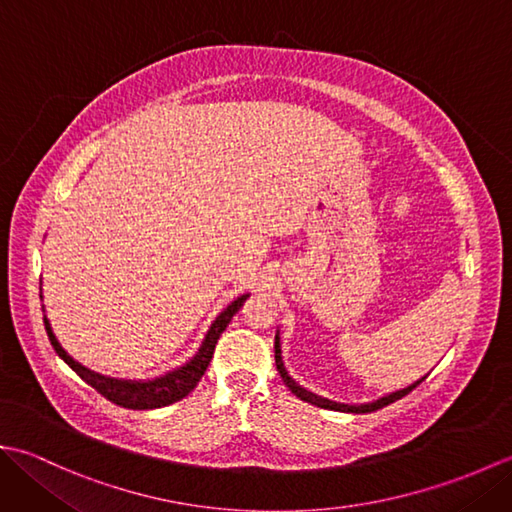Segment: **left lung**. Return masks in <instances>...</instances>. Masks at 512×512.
<instances>
[{"label":"left lung","instance_id":"8db88e82","mask_svg":"<svg viewBox=\"0 0 512 512\" xmlns=\"http://www.w3.org/2000/svg\"><path fill=\"white\" fill-rule=\"evenodd\" d=\"M275 363H277V372H279L281 380H284V385H286V387H288V389L292 391V394H295L297 398L310 402V405H317V407H321V409H334V411H343V413H369V411L383 409V407H387V405H389V402H396V400H400L402 396H407L413 387H418V385L422 383V380L427 378V376H424V378L416 380V383L409 385V387H405V389L391 391V394H387V396H383V398H378V400H374V402H365V405H343V402H334V400H328V398H321V396H317V394H312V391L303 389L301 385H297L295 380H292V378L288 376L286 367H284V361H281L279 332H277V336H275Z\"/></svg>","mask_w":512,"mask_h":512}]
</instances>
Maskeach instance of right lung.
Instances as JSON below:
<instances>
[{"instance_id": "add662e5", "label": "right lung", "mask_w": 512, "mask_h": 512, "mask_svg": "<svg viewBox=\"0 0 512 512\" xmlns=\"http://www.w3.org/2000/svg\"><path fill=\"white\" fill-rule=\"evenodd\" d=\"M246 299H248V295L237 297L235 301L228 303V306L220 314H217V319L211 323L209 332H206V336H204L198 354H195L189 363H184L182 367L173 369V372H167L165 376H158L154 380H118V378L101 376V374L92 372V369L83 367L81 363H76L74 358L63 350L46 317H43V323H46V332H48V339L54 347V352H57L63 361L68 363L74 372L85 380V383L99 391L103 398H107L110 402H114V405L125 407V409H158V407H167L176 400H182L184 396L191 394L195 385L200 383V378L204 376L206 367H209L211 358H213L217 339H220L222 332L226 330V325L231 323L233 314L244 306Z\"/></svg>"}]
</instances>
